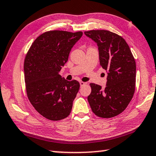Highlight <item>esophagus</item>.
<instances>
[{
  "instance_id": "34e87169",
  "label": "esophagus",
  "mask_w": 156,
  "mask_h": 156,
  "mask_svg": "<svg viewBox=\"0 0 156 156\" xmlns=\"http://www.w3.org/2000/svg\"><path fill=\"white\" fill-rule=\"evenodd\" d=\"M87 83H84V82H82V81H80V87H83V86H84V85H85Z\"/></svg>"
}]
</instances>
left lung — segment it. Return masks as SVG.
Masks as SVG:
<instances>
[{
  "mask_svg": "<svg viewBox=\"0 0 156 156\" xmlns=\"http://www.w3.org/2000/svg\"><path fill=\"white\" fill-rule=\"evenodd\" d=\"M84 34L97 43L100 64L107 71L105 89L91 83L87 97L92 112L103 118L122 113L133 96L136 87L135 59L125 39L107 30H91Z\"/></svg>",
  "mask_w": 156,
  "mask_h": 156,
  "instance_id": "1",
  "label": "left lung"
}]
</instances>
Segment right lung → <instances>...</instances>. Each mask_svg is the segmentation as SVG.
<instances>
[{"mask_svg": "<svg viewBox=\"0 0 156 156\" xmlns=\"http://www.w3.org/2000/svg\"><path fill=\"white\" fill-rule=\"evenodd\" d=\"M82 36V31H46L34 41L26 55L24 73L27 97L34 109L47 119L60 120L70 114L80 83L65 80L59 72Z\"/></svg>", "mask_w": 156, "mask_h": 156, "instance_id": "obj_1", "label": "right lung"}]
</instances>
